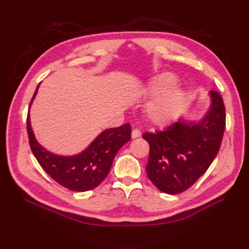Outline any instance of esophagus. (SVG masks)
<instances>
[{
	"instance_id": "34e87169",
	"label": "esophagus",
	"mask_w": 249,
	"mask_h": 249,
	"mask_svg": "<svg viewBox=\"0 0 249 249\" xmlns=\"http://www.w3.org/2000/svg\"><path fill=\"white\" fill-rule=\"evenodd\" d=\"M141 136V131L138 129H135L132 131V138H138Z\"/></svg>"
}]
</instances>
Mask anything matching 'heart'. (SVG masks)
<instances>
[{
	"label": "heart",
	"mask_w": 249,
	"mask_h": 249,
	"mask_svg": "<svg viewBox=\"0 0 249 249\" xmlns=\"http://www.w3.org/2000/svg\"><path fill=\"white\" fill-rule=\"evenodd\" d=\"M177 81L176 76L172 73H163L162 76L156 78L149 83L146 90L150 94L161 92L165 89L170 88ZM184 100V92L178 88L157 96L148 105L147 114L149 118L156 124L167 123L176 114L179 105Z\"/></svg>",
	"instance_id": "heart-1"
}]
</instances>
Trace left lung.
<instances>
[{"label": "left lung", "mask_w": 249, "mask_h": 249, "mask_svg": "<svg viewBox=\"0 0 249 249\" xmlns=\"http://www.w3.org/2000/svg\"><path fill=\"white\" fill-rule=\"evenodd\" d=\"M211 106L199 122L186 119L144 133L149 144L146 173L164 193H182L207 171L217 156L225 130V108L219 92L211 90Z\"/></svg>", "instance_id": "left-lung-1"}]
</instances>
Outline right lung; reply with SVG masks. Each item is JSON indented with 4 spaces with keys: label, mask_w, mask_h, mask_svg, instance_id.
Here are the masks:
<instances>
[{
    "label": "right lung",
    "mask_w": 249,
    "mask_h": 249,
    "mask_svg": "<svg viewBox=\"0 0 249 249\" xmlns=\"http://www.w3.org/2000/svg\"><path fill=\"white\" fill-rule=\"evenodd\" d=\"M38 87L39 85L35 90L30 106L35 99ZM27 131L30 147L43 170L58 184L77 192L92 190L99 186L108 176L120 147L131 140V125L125 124L105 130L82 153L65 157L48 152L37 142L29 113Z\"/></svg>",
    "instance_id": "1"
}]
</instances>
